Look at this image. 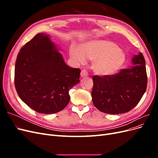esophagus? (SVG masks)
I'll use <instances>...</instances> for the list:
<instances>
[{"label": "esophagus", "instance_id": "1", "mask_svg": "<svg viewBox=\"0 0 158 158\" xmlns=\"http://www.w3.org/2000/svg\"><path fill=\"white\" fill-rule=\"evenodd\" d=\"M88 72L85 70H82V71H81V73H80V76H81V77L82 78H84V77H85V76H88Z\"/></svg>", "mask_w": 158, "mask_h": 158}]
</instances>
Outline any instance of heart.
Listing matches in <instances>:
<instances>
[{
	"instance_id": "1",
	"label": "heart",
	"mask_w": 158,
	"mask_h": 158,
	"mask_svg": "<svg viewBox=\"0 0 158 158\" xmlns=\"http://www.w3.org/2000/svg\"><path fill=\"white\" fill-rule=\"evenodd\" d=\"M69 56L76 64H84L87 58L92 60L95 74L109 76L117 74L127 60L125 52L114 42L106 40H92L82 46L72 45Z\"/></svg>"
}]
</instances>
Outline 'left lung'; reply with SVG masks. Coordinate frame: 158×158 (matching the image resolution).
<instances>
[{"label":"left lung","instance_id":"obj_1","mask_svg":"<svg viewBox=\"0 0 158 158\" xmlns=\"http://www.w3.org/2000/svg\"><path fill=\"white\" fill-rule=\"evenodd\" d=\"M131 62L132 66L114 75L94 76L92 101L100 111L125 113L140 101L147 87L146 62L140 52L134 55Z\"/></svg>","mask_w":158,"mask_h":158}]
</instances>
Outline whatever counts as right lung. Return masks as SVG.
<instances>
[{
  "mask_svg": "<svg viewBox=\"0 0 158 158\" xmlns=\"http://www.w3.org/2000/svg\"><path fill=\"white\" fill-rule=\"evenodd\" d=\"M80 70L66 65L50 35L40 33L20 49L14 83L18 96L31 109L56 113L70 101L69 90L80 82Z\"/></svg>",
  "mask_w": 158,
  "mask_h": 158,
  "instance_id": "add662e5",
  "label": "right lung"
}]
</instances>
